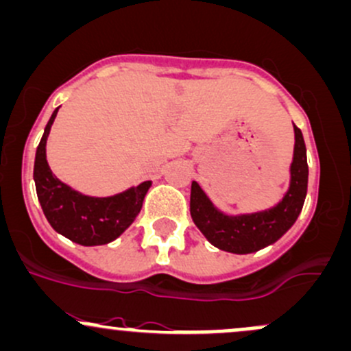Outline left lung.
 <instances>
[{
	"instance_id": "left-lung-1",
	"label": "left lung",
	"mask_w": 351,
	"mask_h": 351,
	"mask_svg": "<svg viewBox=\"0 0 351 351\" xmlns=\"http://www.w3.org/2000/svg\"><path fill=\"white\" fill-rule=\"evenodd\" d=\"M290 188L282 202L269 210L250 215H225L213 206L199 184L191 183L190 213L211 245L230 253H253L275 243L293 226L305 203L308 188L306 146L302 130L295 126V149Z\"/></svg>"
}]
</instances>
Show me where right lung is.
I'll use <instances>...</instances> for the list:
<instances>
[{
    "instance_id": "add662e5",
    "label": "right lung",
    "mask_w": 351,
    "mask_h": 351,
    "mask_svg": "<svg viewBox=\"0 0 351 351\" xmlns=\"http://www.w3.org/2000/svg\"><path fill=\"white\" fill-rule=\"evenodd\" d=\"M58 108L46 125L34 158L33 178L40 205L49 225L75 243L84 246L110 243L134 221L152 182H143L106 198L82 195L60 182L46 161V138Z\"/></svg>"
}]
</instances>
